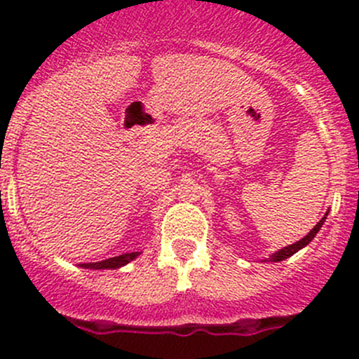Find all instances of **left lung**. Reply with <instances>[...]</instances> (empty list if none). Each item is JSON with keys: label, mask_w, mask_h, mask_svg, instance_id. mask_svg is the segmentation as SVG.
Masks as SVG:
<instances>
[{"label": "left lung", "mask_w": 359, "mask_h": 359, "mask_svg": "<svg viewBox=\"0 0 359 359\" xmlns=\"http://www.w3.org/2000/svg\"><path fill=\"white\" fill-rule=\"evenodd\" d=\"M327 215H328V212L325 213L323 219H321L320 222H318L316 226H314L313 229H311L309 233H307V236H304L302 240H299V241H297V243L288 245V247H283L281 250H278V252H274L273 255H269V259H266L267 262H281V260L288 259V257H292L293 253H297V252H299V250H302L304 247H307V245H309L311 241L314 240V236H316L318 231L321 229V226H323V224H325V220H327Z\"/></svg>", "instance_id": "8db88e82"}]
</instances>
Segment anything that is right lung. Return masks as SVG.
<instances>
[{"instance_id":"obj_1","label":"right lung","mask_w":359,"mask_h":359,"mask_svg":"<svg viewBox=\"0 0 359 359\" xmlns=\"http://www.w3.org/2000/svg\"><path fill=\"white\" fill-rule=\"evenodd\" d=\"M140 255V252H132V253H123L119 257H112V259L100 260V262H88V264H79V267H85V269H118V267L126 266L128 262H132L133 259Z\"/></svg>"}]
</instances>
